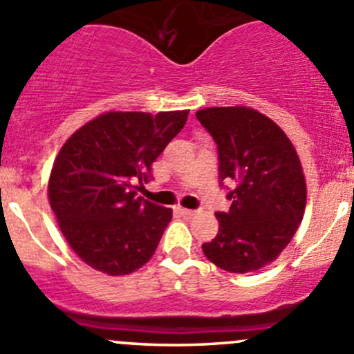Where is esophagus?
I'll return each mask as SVG.
<instances>
[{
	"label": "esophagus",
	"mask_w": 354,
	"mask_h": 354,
	"mask_svg": "<svg viewBox=\"0 0 354 354\" xmlns=\"http://www.w3.org/2000/svg\"><path fill=\"white\" fill-rule=\"evenodd\" d=\"M178 212L181 214V216H185V217H194L195 214V210H190V209H183V207H180V209H178Z\"/></svg>",
	"instance_id": "esophagus-1"
}]
</instances>
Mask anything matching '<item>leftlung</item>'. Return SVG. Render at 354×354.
<instances>
[{
    "mask_svg": "<svg viewBox=\"0 0 354 354\" xmlns=\"http://www.w3.org/2000/svg\"><path fill=\"white\" fill-rule=\"evenodd\" d=\"M197 120L219 154L221 185H231L219 233L203 243L207 259L246 274L274 262L303 219L306 185L291 140L270 118L245 106L200 109Z\"/></svg>",
    "mask_w": 354,
    "mask_h": 354,
    "instance_id": "8db88e82",
    "label": "left lung"
}]
</instances>
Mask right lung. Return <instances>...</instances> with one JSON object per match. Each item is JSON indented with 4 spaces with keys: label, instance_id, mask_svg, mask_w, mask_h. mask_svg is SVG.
Masks as SVG:
<instances>
[{
    "label": "right lung",
    "instance_id": "obj_1",
    "mask_svg": "<svg viewBox=\"0 0 354 354\" xmlns=\"http://www.w3.org/2000/svg\"><path fill=\"white\" fill-rule=\"evenodd\" d=\"M188 111L106 113L75 131L53 164L49 203L68 245L109 276L154 255L173 210L138 197L152 162L185 127Z\"/></svg>",
    "mask_w": 354,
    "mask_h": 354
}]
</instances>
